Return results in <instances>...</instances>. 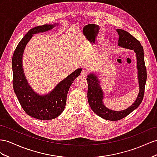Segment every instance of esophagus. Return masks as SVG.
Wrapping results in <instances>:
<instances>
[{
	"label": "esophagus",
	"mask_w": 157,
	"mask_h": 157,
	"mask_svg": "<svg viewBox=\"0 0 157 157\" xmlns=\"http://www.w3.org/2000/svg\"><path fill=\"white\" fill-rule=\"evenodd\" d=\"M87 74H88L87 71H86V70H82V72H81V75L82 76V77H83V78H86V76H87Z\"/></svg>",
	"instance_id": "esophagus-1"
}]
</instances>
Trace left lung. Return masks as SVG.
I'll return each mask as SVG.
<instances>
[{
	"label": "left lung",
	"instance_id": "8db88e82",
	"mask_svg": "<svg viewBox=\"0 0 157 157\" xmlns=\"http://www.w3.org/2000/svg\"><path fill=\"white\" fill-rule=\"evenodd\" d=\"M116 31L119 36L118 45L121 47L133 50L136 53L137 60L139 93L135 103L127 109L119 111L110 110L105 107L103 103V94L101 87L99 86L98 78L95 75L92 74L88 75L87 78L88 84L87 99L90 107L96 115L103 119L109 121L122 119L140 105L144 97V87L147 81V68L144 63V50L141 44L138 40H136L128 32L121 29H117Z\"/></svg>",
	"mask_w": 157,
	"mask_h": 157
}]
</instances>
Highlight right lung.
Returning <instances> with one entry per match:
<instances>
[{
    "label": "right lung",
    "mask_w": 157,
    "mask_h": 157,
    "mask_svg": "<svg viewBox=\"0 0 157 157\" xmlns=\"http://www.w3.org/2000/svg\"><path fill=\"white\" fill-rule=\"evenodd\" d=\"M56 25H44L30 30L20 41L13 56V85L18 101L26 113L40 120H51L61 114L66 106L67 92L74 80L79 76L82 69L76 70L59 82L54 90L46 95H39L28 83L22 69V55L27 43L33 34L51 30Z\"/></svg>",
    "instance_id": "add662e5"
}]
</instances>
